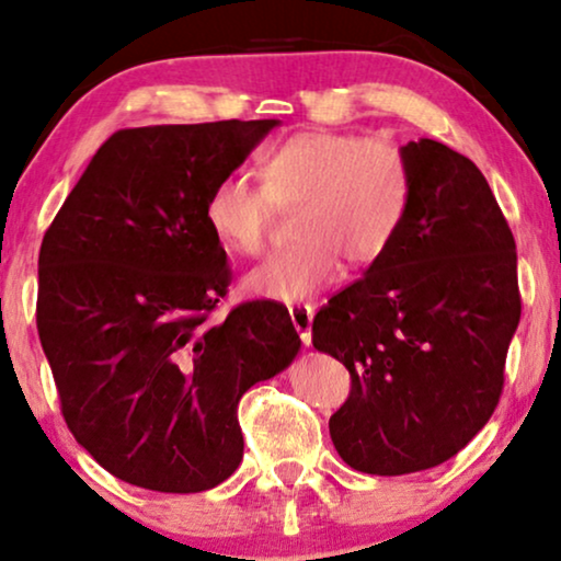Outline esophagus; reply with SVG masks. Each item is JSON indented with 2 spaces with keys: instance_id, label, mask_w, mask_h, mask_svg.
<instances>
[{
  "instance_id": "1",
  "label": "esophagus",
  "mask_w": 561,
  "mask_h": 561,
  "mask_svg": "<svg viewBox=\"0 0 561 561\" xmlns=\"http://www.w3.org/2000/svg\"><path fill=\"white\" fill-rule=\"evenodd\" d=\"M313 316L316 310L310 305H295V308H289V318H293L295 331L300 333V342L305 346L313 344Z\"/></svg>"
}]
</instances>
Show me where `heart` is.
Here are the masks:
<instances>
[{"instance_id":"heart-1","label":"heart","mask_w":561,"mask_h":561,"mask_svg":"<svg viewBox=\"0 0 561 561\" xmlns=\"http://www.w3.org/2000/svg\"><path fill=\"white\" fill-rule=\"evenodd\" d=\"M261 186L225 175L204 198V222L225 251H264L275 207H297L295 243L245 274L248 295L302 302L342 268L378 261L399 236L411 198L409 162L386 139L313 129L268 147L259 158Z\"/></svg>"}]
</instances>
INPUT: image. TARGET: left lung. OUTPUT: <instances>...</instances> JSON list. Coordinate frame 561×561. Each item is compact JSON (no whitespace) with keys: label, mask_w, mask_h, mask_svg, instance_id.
Wrapping results in <instances>:
<instances>
[{"label":"left lung","mask_w":561,"mask_h":561,"mask_svg":"<svg viewBox=\"0 0 561 561\" xmlns=\"http://www.w3.org/2000/svg\"><path fill=\"white\" fill-rule=\"evenodd\" d=\"M401 152L399 236L313 318V346L352 378L329 420L333 448L375 477L432 469L477 437L520 321L515 238L481 170L435 139Z\"/></svg>","instance_id":"left-lung-1"}]
</instances>
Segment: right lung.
<instances>
[{
	"label": "right lung",
	"mask_w": 561,
	"mask_h": 561,
	"mask_svg": "<svg viewBox=\"0 0 561 561\" xmlns=\"http://www.w3.org/2000/svg\"><path fill=\"white\" fill-rule=\"evenodd\" d=\"M279 126L122 129L84 168L38 256V336L77 443L116 479L191 494L243 458L238 403L300 352L287 308L211 310L230 264L204 198Z\"/></svg>",
	"instance_id": "obj_1"
}]
</instances>
